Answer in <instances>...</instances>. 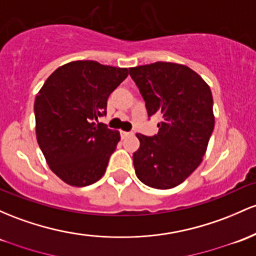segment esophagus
Wrapping results in <instances>:
<instances>
[{
    "mask_svg": "<svg viewBox=\"0 0 256 256\" xmlns=\"http://www.w3.org/2000/svg\"><path fill=\"white\" fill-rule=\"evenodd\" d=\"M120 134H122V138H125V137H128V134H131V132H126V131H120Z\"/></svg>",
    "mask_w": 256,
    "mask_h": 256,
    "instance_id": "esophagus-1",
    "label": "esophagus"
}]
</instances>
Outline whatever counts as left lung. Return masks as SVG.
I'll list each match as a JSON object with an SVG mask.
<instances>
[{"instance_id":"1","label":"left lung","mask_w":256,"mask_h":256,"mask_svg":"<svg viewBox=\"0 0 256 256\" xmlns=\"http://www.w3.org/2000/svg\"><path fill=\"white\" fill-rule=\"evenodd\" d=\"M128 70L148 115H162L158 134H136L140 148L134 153V171L147 186L170 190L203 162L215 126L212 90L184 64L156 62Z\"/></svg>"}]
</instances>
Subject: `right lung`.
I'll use <instances>...</instances> for the list:
<instances>
[{
	"instance_id": "right-lung-1",
	"label": "right lung",
	"mask_w": 256,
	"mask_h": 256,
	"mask_svg": "<svg viewBox=\"0 0 256 256\" xmlns=\"http://www.w3.org/2000/svg\"><path fill=\"white\" fill-rule=\"evenodd\" d=\"M128 75V68L74 60L56 69L36 94L38 143L50 169L70 186H88L104 175L120 132L94 122Z\"/></svg>"
}]
</instances>
